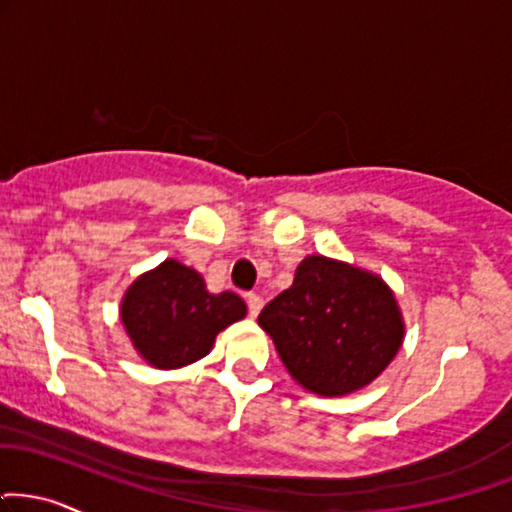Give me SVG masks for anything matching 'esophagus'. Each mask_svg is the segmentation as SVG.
<instances>
[{"instance_id":"1","label":"esophagus","mask_w":512,"mask_h":512,"mask_svg":"<svg viewBox=\"0 0 512 512\" xmlns=\"http://www.w3.org/2000/svg\"><path fill=\"white\" fill-rule=\"evenodd\" d=\"M248 312H250V317H257L260 315V310H262V305H264V300H262V295H257V293H248Z\"/></svg>"}]
</instances>
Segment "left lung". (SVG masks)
I'll return each mask as SVG.
<instances>
[{"label":"left lung","mask_w":512,"mask_h":512,"mask_svg":"<svg viewBox=\"0 0 512 512\" xmlns=\"http://www.w3.org/2000/svg\"><path fill=\"white\" fill-rule=\"evenodd\" d=\"M288 374L317 396H348L389 367L405 336L396 295L353 264L310 255L257 317Z\"/></svg>","instance_id":"obj_1"}]
</instances>
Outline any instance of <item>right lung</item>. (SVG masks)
<instances>
[{
	"label": "right lung",
	"mask_w": 512,
	"mask_h": 512,
	"mask_svg": "<svg viewBox=\"0 0 512 512\" xmlns=\"http://www.w3.org/2000/svg\"><path fill=\"white\" fill-rule=\"evenodd\" d=\"M248 307L231 291L209 293L205 279L178 260L138 276L121 300V322L133 348L157 369L186 367L205 357L226 326Z\"/></svg>",
	"instance_id": "right-lung-1"
}]
</instances>
